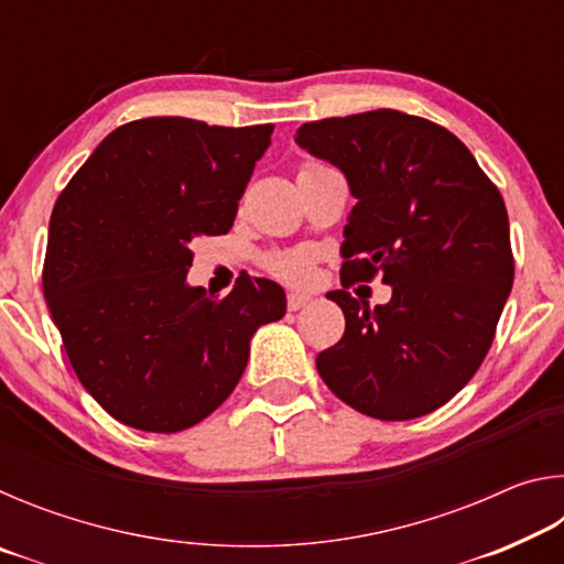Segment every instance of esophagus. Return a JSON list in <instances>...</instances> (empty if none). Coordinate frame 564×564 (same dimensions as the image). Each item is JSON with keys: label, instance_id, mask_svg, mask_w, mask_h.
Masks as SVG:
<instances>
[{"label": "esophagus", "instance_id": "1", "mask_svg": "<svg viewBox=\"0 0 564 564\" xmlns=\"http://www.w3.org/2000/svg\"><path fill=\"white\" fill-rule=\"evenodd\" d=\"M311 303L308 293H289V311H301Z\"/></svg>", "mask_w": 564, "mask_h": 564}]
</instances>
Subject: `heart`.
Segmentation results:
<instances>
[{
	"mask_svg": "<svg viewBox=\"0 0 564 564\" xmlns=\"http://www.w3.org/2000/svg\"><path fill=\"white\" fill-rule=\"evenodd\" d=\"M303 169H313L311 166H303ZM311 253L305 251H295V253H285V256H279V259H273L271 269L275 275H281V279L285 281H293V283H303L311 279Z\"/></svg>",
	"mask_w": 564,
	"mask_h": 564,
	"instance_id": "obj_1",
	"label": "heart"
}]
</instances>
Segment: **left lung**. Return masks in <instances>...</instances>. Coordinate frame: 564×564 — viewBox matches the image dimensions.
<instances>
[{
  "instance_id": "1",
  "label": "left lung",
  "mask_w": 564,
  "mask_h": 564,
  "mask_svg": "<svg viewBox=\"0 0 564 564\" xmlns=\"http://www.w3.org/2000/svg\"><path fill=\"white\" fill-rule=\"evenodd\" d=\"M295 144L343 171L356 206L343 228V285L383 275L386 305L330 291L346 333L318 352L358 413L410 420L445 405L488 356L512 289L500 191L460 139L395 109L311 121Z\"/></svg>"
}]
</instances>
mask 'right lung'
<instances>
[{
    "instance_id": "obj_1",
    "label": "right lung",
    "mask_w": 564,
    "mask_h": 564,
    "mask_svg": "<svg viewBox=\"0 0 564 564\" xmlns=\"http://www.w3.org/2000/svg\"><path fill=\"white\" fill-rule=\"evenodd\" d=\"M271 133L184 117L123 123L56 198L44 299L76 378L119 423H202L241 380L253 333L285 316L269 279H238L226 299L186 281L191 243L234 226Z\"/></svg>"
}]
</instances>
